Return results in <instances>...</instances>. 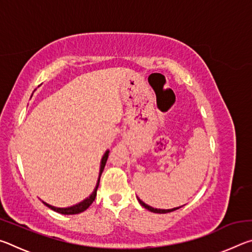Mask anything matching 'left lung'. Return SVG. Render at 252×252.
<instances>
[{
	"label": "left lung",
	"instance_id": "1",
	"mask_svg": "<svg viewBox=\"0 0 252 252\" xmlns=\"http://www.w3.org/2000/svg\"><path fill=\"white\" fill-rule=\"evenodd\" d=\"M138 201L140 202V204H141L142 207L148 209L149 211L155 212V213H168V212H172V211L177 210V209L180 208V207H178V208H173V209H167V210H165V209H157V208H152V207H150V206H148L147 203H144V202L142 201V200H140L139 198H138Z\"/></svg>",
	"mask_w": 252,
	"mask_h": 252
}]
</instances>
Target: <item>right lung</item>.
<instances>
[{
    "label": "right lung",
    "mask_w": 252,
    "mask_h": 252,
    "mask_svg": "<svg viewBox=\"0 0 252 252\" xmlns=\"http://www.w3.org/2000/svg\"><path fill=\"white\" fill-rule=\"evenodd\" d=\"M108 157H109V150L104 153V156L102 157V160H101V165H100V173H99V179H97V182H96V186L94 188V190H93V192L89 195V198H87L85 200H83L82 202H80L78 204H75V206H72L69 208H57V207H53L51 206V204H48L46 202H43L46 207H49L50 209H52V210L57 211L59 213H62V215H78V213H81L87 210V209L91 206L92 202L94 201V199L96 197V190L97 188H99V183H100V178H101V174L103 172V169L105 167V163H106V160H108Z\"/></svg>",
    "instance_id": "add662e5"
}]
</instances>
